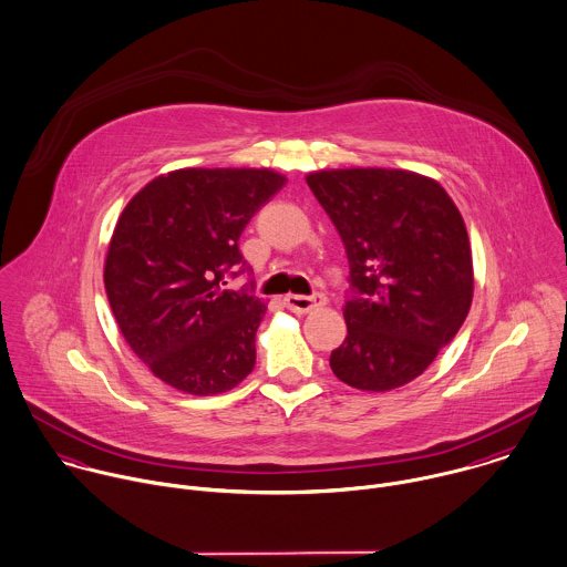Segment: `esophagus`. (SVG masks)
I'll return each instance as SVG.
<instances>
[{"mask_svg":"<svg viewBox=\"0 0 567 567\" xmlns=\"http://www.w3.org/2000/svg\"><path fill=\"white\" fill-rule=\"evenodd\" d=\"M285 305L293 311V313H311L320 307L327 305V298L322 293H313V296H298V293H289L285 298Z\"/></svg>","mask_w":567,"mask_h":567,"instance_id":"obj_1","label":"esophagus"}]
</instances>
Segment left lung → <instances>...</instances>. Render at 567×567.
<instances>
[{
  "label": "left lung",
  "mask_w": 567,
  "mask_h": 567,
  "mask_svg": "<svg viewBox=\"0 0 567 567\" xmlns=\"http://www.w3.org/2000/svg\"><path fill=\"white\" fill-rule=\"evenodd\" d=\"M307 185L333 220L351 269L349 336L329 364L353 389H400L431 367L471 311L466 223L435 178L411 169H318Z\"/></svg>",
  "instance_id": "left-lung-1"
}]
</instances>
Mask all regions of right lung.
I'll list each match as a JSON object with an SVG mask.
<instances>
[{"instance_id": "add662e5", "label": "right lung", "mask_w": 567, "mask_h": 567, "mask_svg": "<svg viewBox=\"0 0 567 567\" xmlns=\"http://www.w3.org/2000/svg\"><path fill=\"white\" fill-rule=\"evenodd\" d=\"M287 183L269 167H183L152 178L121 212L103 282L138 360L187 395L238 386L256 364L267 305L225 289L238 238Z\"/></svg>"}]
</instances>
